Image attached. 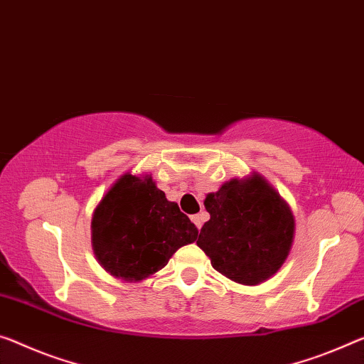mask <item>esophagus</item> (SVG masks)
<instances>
[{
    "instance_id": "obj_1",
    "label": "esophagus",
    "mask_w": 364,
    "mask_h": 364,
    "mask_svg": "<svg viewBox=\"0 0 364 364\" xmlns=\"http://www.w3.org/2000/svg\"><path fill=\"white\" fill-rule=\"evenodd\" d=\"M206 220V215L205 213H198V215H193L192 216V221H193V225L197 226L198 229L203 226V221Z\"/></svg>"
}]
</instances>
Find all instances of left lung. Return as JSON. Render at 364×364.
<instances>
[{"label": "left lung", "instance_id": "obj_1", "mask_svg": "<svg viewBox=\"0 0 364 364\" xmlns=\"http://www.w3.org/2000/svg\"><path fill=\"white\" fill-rule=\"evenodd\" d=\"M210 220L197 245L221 275L240 284H259L282 268L294 239V216L260 174L232 178L208 193Z\"/></svg>", "mask_w": 364, "mask_h": 364}]
</instances>
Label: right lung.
<instances>
[{"mask_svg":"<svg viewBox=\"0 0 364 364\" xmlns=\"http://www.w3.org/2000/svg\"><path fill=\"white\" fill-rule=\"evenodd\" d=\"M197 237L198 229L149 174L122 176L99 201L91 221L96 259L124 282H139L159 272L177 249Z\"/></svg>","mask_w":364,"mask_h":364,"instance_id":"1","label":"right lung"}]
</instances>
